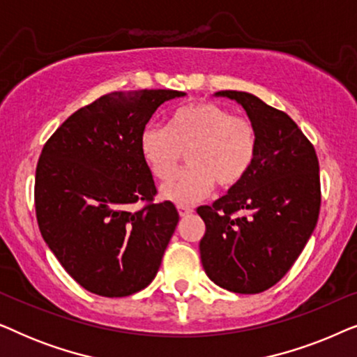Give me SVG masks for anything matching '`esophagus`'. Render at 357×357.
I'll list each match as a JSON object with an SVG mask.
<instances>
[{"label":"esophagus","mask_w":357,"mask_h":357,"mask_svg":"<svg viewBox=\"0 0 357 357\" xmlns=\"http://www.w3.org/2000/svg\"><path fill=\"white\" fill-rule=\"evenodd\" d=\"M192 213H193L192 208H188V206H178L180 218H187V216H190V214H192Z\"/></svg>","instance_id":"esophagus-1"}]
</instances>
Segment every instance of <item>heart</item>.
I'll return each mask as SVG.
<instances>
[{
	"label": "heart",
	"instance_id": "heart-1",
	"mask_svg": "<svg viewBox=\"0 0 357 357\" xmlns=\"http://www.w3.org/2000/svg\"><path fill=\"white\" fill-rule=\"evenodd\" d=\"M139 153L159 180H167L187 153L188 167L160 188L164 199L185 206L211 193L214 185L221 190L238 187L257 159L258 133L245 116L198 100L178 107L167 128L146 126L139 136Z\"/></svg>",
	"mask_w": 357,
	"mask_h": 357
}]
</instances>
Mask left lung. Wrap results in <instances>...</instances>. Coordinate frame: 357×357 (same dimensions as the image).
<instances>
[{
    "instance_id": "left-lung-1",
    "label": "left lung",
    "mask_w": 357,
    "mask_h": 357,
    "mask_svg": "<svg viewBox=\"0 0 357 357\" xmlns=\"http://www.w3.org/2000/svg\"><path fill=\"white\" fill-rule=\"evenodd\" d=\"M236 100L258 133L253 167L238 187L197 213L206 224L199 255L209 280L238 294L275 286L304 250L320 213L319 159L284 112L257 96L219 91Z\"/></svg>"
}]
</instances>
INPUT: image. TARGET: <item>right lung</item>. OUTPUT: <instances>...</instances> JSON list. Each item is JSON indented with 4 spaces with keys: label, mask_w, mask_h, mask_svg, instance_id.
I'll list each match as a JSON object with an SVG mask.
<instances>
[{
    "label": "right lung",
    "mask_w": 357,
    "mask_h": 357,
    "mask_svg": "<svg viewBox=\"0 0 357 357\" xmlns=\"http://www.w3.org/2000/svg\"><path fill=\"white\" fill-rule=\"evenodd\" d=\"M172 89L110 92L75 112L43 146L36 170L42 237L73 280L97 296L125 297L158 275L178 213L153 203L139 136ZM146 201L144 208L129 206Z\"/></svg>",
    "instance_id": "1"
}]
</instances>
